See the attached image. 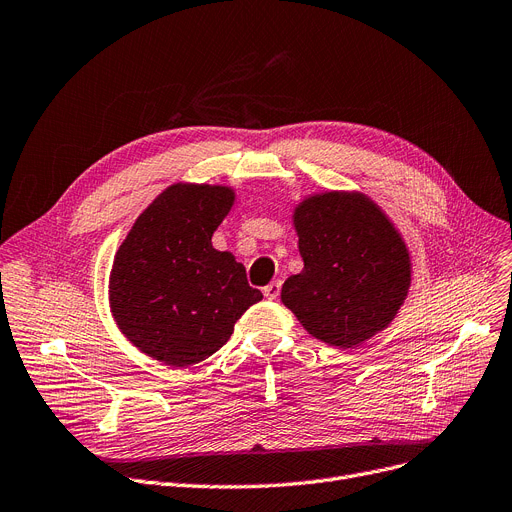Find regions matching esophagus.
I'll use <instances>...</instances> for the list:
<instances>
[{
  "mask_svg": "<svg viewBox=\"0 0 512 512\" xmlns=\"http://www.w3.org/2000/svg\"><path fill=\"white\" fill-rule=\"evenodd\" d=\"M280 288H282V282H280V280H274V282H270V284H267V286L263 288V294H265V299H270V301H276V299L280 297Z\"/></svg>",
  "mask_w": 512,
  "mask_h": 512,
  "instance_id": "esophagus-1",
  "label": "esophagus"
}]
</instances>
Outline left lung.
Instances as JSON below:
<instances>
[{"label": "left lung", "mask_w": 512, "mask_h": 512, "mask_svg": "<svg viewBox=\"0 0 512 512\" xmlns=\"http://www.w3.org/2000/svg\"><path fill=\"white\" fill-rule=\"evenodd\" d=\"M303 272L282 303L317 340L353 348L388 328L411 286V257L386 213L361 193H321L294 209Z\"/></svg>", "instance_id": "left-lung-1"}]
</instances>
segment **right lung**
<instances>
[{
    "label": "right lung",
    "mask_w": 512,
    "mask_h": 512,
    "mask_svg": "<svg viewBox=\"0 0 512 512\" xmlns=\"http://www.w3.org/2000/svg\"><path fill=\"white\" fill-rule=\"evenodd\" d=\"M234 203L230 186L172 184L134 222L110 274V307L122 334L155 361L195 365L230 340L263 294L245 265L211 236Z\"/></svg>",
    "instance_id": "add662e5"
}]
</instances>
